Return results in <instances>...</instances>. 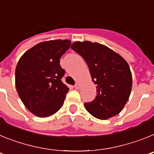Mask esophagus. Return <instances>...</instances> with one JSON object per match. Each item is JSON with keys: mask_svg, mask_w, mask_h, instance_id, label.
Here are the masks:
<instances>
[{"mask_svg": "<svg viewBox=\"0 0 154 154\" xmlns=\"http://www.w3.org/2000/svg\"><path fill=\"white\" fill-rule=\"evenodd\" d=\"M75 88L76 89H79V88H80V84L78 83V82H77V83H75Z\"/></svg>", "mask_w": 154, "mask_h": 154, "instance_id": "obj_1", "label": "esophagus"}]
</instances>
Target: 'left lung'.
I'll return each instance as SVG.
<instances>
[{
  "label": "left lung",
  "instance_id": "1",
  "mask_svg": "<svg viewBox=\"0 0 154 154\" xmlns=\"http://www.w3.org/2000/svg\"><path fill=\"white\" fill-rule=\"evenodd\" d=\"M71 48L85 59L96 85L95 99L85 103L87 111L99 119H107L119 114L132 89V74L126 60L96 42H76Z\"/></svg>",
  "mask_w": 154,
  "mask_h": 154
}]
</instances>
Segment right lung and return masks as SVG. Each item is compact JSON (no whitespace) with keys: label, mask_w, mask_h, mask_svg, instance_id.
Segmentation results:
<instances>
[{"label":"right lung","mask_w":154,"mask_h":154,"mask_svg":"<svg viewBox=\"0 0 154 154\" xmlns=\"http://www.w3.org/2000/svg\"><path fill=\"white\" fill-rule=\"evenodd\" d=\"M70 45L69 40L41 42L28 50L17 62V93L26 108L38 117L50 116L63 106L69 89L62 82L65 70L59 62Z\"/></svg>","instance_id":"add662e5"}]
</instances>
